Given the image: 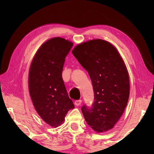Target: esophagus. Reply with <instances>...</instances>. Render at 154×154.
<instances>
[{
    "instance_id": "esophagus-1",
    "label": "esophagus",
    "mask_w": 154,
    "mask_h": 154,
    "mask_svg": "<svg viewBox=\"0 0 154 154\" xmlns=\"http://www.w3.org/2000/svg\"><path fill=\"white\" fill-rule=\"evenodd\" d=\"M81 104V100H76L75 101V105H76L77 106H79Z\"/></svg>"
}]
</instances>
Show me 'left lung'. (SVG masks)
<instances>
[{"label":"left lung","mask_w":154,"mask_h":154,"mask_svg":"<svg viewBox=\"0 0 154 154\" xmlns=\"http://www.w3.org/2000/svg\"><path fill=\"white\" fill-rule=\"evenodd\" d=\"M89 73L94 102L81 111L88 125L98 132L112 128L127 105L130 95L128 73L116 49L100 39L84 42L72 51Z\"/></svg>","instance_id":"left-lung-1"}]
</instances>
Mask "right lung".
Wrapping results in <instances>:
<instances>
[{
    "instance_id": "obj_1",
    "label": "right lung",
    "mask_w": 154,
    "mask_h": 154,
    "mask_svg": "<svg viewBox=\"0 0 154 154\" xmlns=\"http://www.w3.org/2000/svg\"><path fill=\"white\" fill-rule=\"evenodd\" d=\"M72 42L54 38L45 42L35 54L29 72V91L35 110L49 125L56 128L74 109L62 78L65 57Z\"/></svg>"
}]
</instances>
